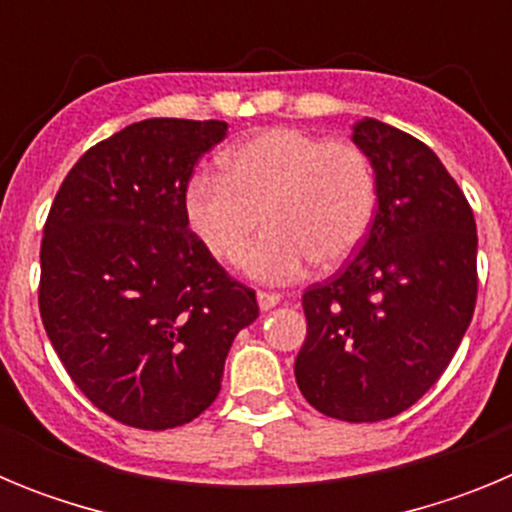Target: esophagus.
<instances>
[{"mask_svg":"<svg viewBox=\"0 0 512 512\" xmlns=\"http://www.w3.org/2000/svg\"><path fill=\"white\" fill-rule=\"evenodd\" d=\"M256 300H259V307L261 310H271V307H277L279 305V300H282V297L279 295H274V292H259V295H256Z\"/></svg>","mask_w":512,"mask_h":512,"instance_id":"esophagus-1","label":"esophagus"}]
</instances>
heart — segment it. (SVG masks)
Wrapping results in <instances>:
<instances>
[{
	"instance_id": "1",
	"label": "heart",
	"mask_w": 512,
	"mask_h": 512,
	"mask_svg": "<svg viewBox=\"0 0 512 512\" xmlns=\"http://www.w3.org/2000/svg\"><path fill=\"white\" fill-rule=\"evenodd\" d=\"M225 174L197 171L184 192L189 228L220 261L246 259L259 282H295L359 251L377 215V174L364 151L297 128H269L223 153Z\"/></svg>"
}]
</instances>
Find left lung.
Masks as SVG:
<instances>
[{
    "label": "left lung",
    "instance_id": "8db88e82",
    "mask_svg": "<svg viewBox=\"0 0 512 512\" xmlns=\"http://www.w3.org/2000/svg\"><path fill=\"white\" fill-rule=\"evenodd\" d=\"M351 140L377 174V215L354 261L302 295L295 379L328 418L377 423L415 405L454 359L477 302V225L418 138L364 117Z\"/></svg>",
    "mask_w": 512,
    "mask_h": 512
}]
</instances>
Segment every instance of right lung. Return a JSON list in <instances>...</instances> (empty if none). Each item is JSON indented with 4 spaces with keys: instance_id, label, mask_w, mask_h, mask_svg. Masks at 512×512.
<instances>
[{
    "instance_id": "1",
    "label": "right lung",
    "mask_w": 512,
    "mask_h": 512,
    "mask_svg": "<svg viewBox=\"0 0 512 512\" xmlns=\"http://www.w3.org/2000/svg\"><path fill=\"white\" fill-rule=\"evenodd\" d=\"M223 120L153 117L89 148L63 179L40 246V318L102 413L166 431L215 402L235 336L259 318L189 230L194 164Z\"/></svg>"
}]
</instances>
